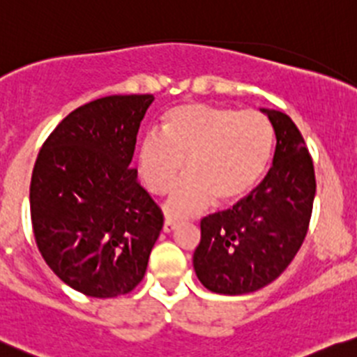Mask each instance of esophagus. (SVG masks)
Masks as SVG:
<instances>
[{
    "mask_svg": "<svg viewBox=\"0 0 357 357\" xmlns=\"http://www.w3.org/2000/svg\"><path fill=\"white\" fill-rule=\"evenodd\" d=\"M176 226H178V222H176V220H173V219H169V217H166L165 224H162V231H165V233H172Z\"/></svg>",
    "mask_w": 357,
    "mask_h": 357,
    "instance_id": "34e87169",
    "label": "esophagus"
}]
</instances>
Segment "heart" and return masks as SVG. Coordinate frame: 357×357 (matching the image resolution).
<instances>
[{
	"label": "heart",
	"instance_id": "obj_1",
	"mask_svg": "<svg viewBox=\"0 0 357 357\" xmlns=\"http://www.w3.org/2000/svg\"><path fill=\"white\" fill-rule=\"evenodd\" d=\"M273 151V128L257 110L208 103H184L162 119V135L151 131L138 152L145 188L168 191L184 169L189 173L169 192L168 213H198L213 199L233 205L259 184Z\"/></svg>",
	"mask_w": 357,
	"mask_h": 357
}]
</instances>
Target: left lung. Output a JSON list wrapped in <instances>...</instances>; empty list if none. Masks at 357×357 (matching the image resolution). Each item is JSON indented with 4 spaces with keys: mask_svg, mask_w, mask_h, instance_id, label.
Returning <instances> with one entry per match:
<instances>
[{
    "mask_svg": "<svg viewBox=\"0 0 357 357\" xmlns=\"http://www.w3.org/2000/svg\"><path fill=\"white\" fill-rule=\"evenodd\" d=\"M275 130L273 166L233 208L202 219L192 264L219 294H247L273 282L300 250L315 196L312 155L289 115L261 108Z\"/></svg>",
    "mask_w": 357,
    "mask_h": 357,
    "instance_id": "8db88e82",
    "label": "left lung"
}]
</instances>
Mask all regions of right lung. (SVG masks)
<instances>
[{
    "mask_svg": "<svg viewBox=\"0 0 357 357\" xmlns=\"http://www.w3.org/2000/svg\"><path fill=\"white\" fill-rule=\"evenodd\" d=\"M152 94L82 105L42 145L29 203L40 254L86 296L115 298L140 284L162 227L161 208L130 162Z\"/></svg>",
    "mask_w": 357,
    "mask_h": 357,
    "instance_id": "right-lung-1",
    "label": "right lung"
}]
</instances>
